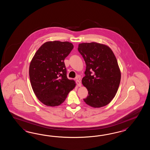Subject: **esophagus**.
<instances>
[{
  "label": "esophagus",
  "mask_w": 150,
  "mask_h": 150,
  "mask_svg": "<svg viewBox=\"0 0 150 150\" xmlns=\"http://www.w3.org/2000/svg\"><path fill=\"white\" fill-rule=\"evenodd\" d=\"M76 84H77V86H81V81L79 80V77H77L76 79Z\"/></svg>",
  "instance_id": "esophagus-1"
}]
</instances>
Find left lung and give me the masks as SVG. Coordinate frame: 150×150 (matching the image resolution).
Segmentation results:
<instances>
[{
  "label": "left lung",
  "instance_id": "8db88e82",
  "mask_svg": "<svg viewBox=\"0 0 150 150\" xmlns=\"http://www.w3.org/2000/svg\"><path fill=\"white\" fill-rule=\"evenodd\" d=\"M78 50L86 66L81 81L88 95L83 100L92 107L107 105L115 96L121 80L115 55L109 47L98 43H82Z\"/></svg>",
  "mask_w": 150,
  "mask_h": 150
}]
</instances>
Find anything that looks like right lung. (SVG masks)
<instances>
[{
    "mask_svg": "<svg viewBox=\"0 0 150 150\" xmlns=\"http://www.w3.org/2000/svg\"><path fill=\"white\" fill-rule=\"evenodd\" d=\"M72 43L58 41L43 44L29 66L31 85L37 98L47 106L62 103L75 82L67 77L64 60L73 50Z\"/></svg>",
    "mask_w": 150,
    "mask_h": 150,
    "instance_id": "add662e5",
    "label": "right lung"
}]
</instances>
